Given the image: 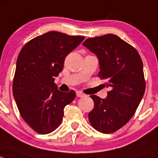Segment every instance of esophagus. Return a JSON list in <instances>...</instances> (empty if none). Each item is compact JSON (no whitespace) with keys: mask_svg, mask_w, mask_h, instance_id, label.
Segmentation results:
<instances>
[{"mask_svg":"<svg viewBox=\"0 0 158 158\" xmlns=\"http://www.w3.org/2000/svg\"><path fill=\"white\" fill-rule=\"evenodd\" d=\"M76 95H77V97H84V94H83L82 92H81V91H77V92H76Z\"/></svg>","mask_w":158,"mask_h":158,"instance_id":"obj_1","label":"esophagus"}]
</instances>
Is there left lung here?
<instances>
[{
  "mask_svg": "<svg viewBox=\"0 0 158 158\" xmlns=\"http://www.w3.org/2000/svg\"><path fill=\"white\" fill-rule=\"evenodd\" d=\"M83 45L97 55L98 77L111 89L105 99L90 96L94 107L89 121L100 132H115L131 119L144 96L142 60L134 47L113 34L87 39Z\"/></svg>",
  "mask_w": 158,
  "mask_h": 158,
  "instance_id": "1",
  "label": "left lung"
}]
</instances>
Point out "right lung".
Masks as SVG:
<instances>
[{"label": "right lung", "mask_w": 158, "mask_h": 158, "mask_svg": "<svg viewBox=\"0 0 158 158\" xmlns=\"http://www.w3.org/2000/svg\"><path fill=\"white\" fill-rule=\"evenodd\" d=\"M84 38L52 31L30 40L19 52L13 94L23 119L39 134L56 129L64 108L75 98L74 90H58L55 77L63 70L65 57Z\"/></svg>", "instance_id": "obj_1"}]
</instances>
